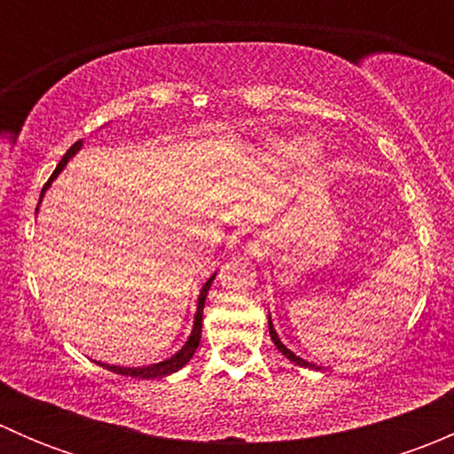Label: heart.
<instances>
[{
	"label": "heart",
	"instance_id": "obj_1",
	"mask_svg": "<svg viewBox=\"0 0 454 454\" xmlns=\"http://www.w3.org/2000/svg\"><path fill=\"white\" fill-rule=\"evenodd\" d=\"M299 153H301V146L296 145V142H290V140L270 142V155H274V158L278 160H292ZM305 160H308L309 164H316L318 162V153H316V151H308V153H305Z\"/></svg>",
	"mask_w": 454,
	"mask_h": 454
}]
</instances>
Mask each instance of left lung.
Segmentation results:
<instances>
[{
	"label": "left lung",
	"instance_id": "obj_1",
	"mask_svg": "<svg viewBox=\"0 0 454 454\" xmlns=\"http://www.w3.org/2000/svg\"><path fill=\"white\" fill-rule=\"evenodd\" d=\"M268 327H270V336H272V342L274 345H277V349L281 351L283 356H286V358H290L292 363H296V364H301V367H309V369H320V367H316V364H309V363H305L303 358H299V356L296 354H292L290 349H287L286 345H283L281 340H278V336H277V332H274V327H272V320H268Z\"/></svg>",
	"mask_w": 454,
	"mask_h": 454
}]
</instances>
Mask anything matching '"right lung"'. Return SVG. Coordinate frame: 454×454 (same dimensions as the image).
I'll return each mask as SVG.
<instances>
[{"label": "right lung", "instance_id": "right-lung-1", "mask_svg": "<svg viewBox=\"0 0 454 454\" xmlns=\"http://www.w3.org/2000/svg\"><path fill=\"white\" fill-rule=\"evenodd\" d=\"M81 149V140L79 142H74V145L70 146V149H67V153L63 155L61 158V162L57 164V168H54V173L52 176H50V180L45 182L43 184V191L48 189L50 186V182L54 180V177L59 176V173H61V168L66 167L67 164V160L72 158V155L76 153V151ZM43 191H41V195H43ZM213 278L215 277H210L208 281L204 283V287H201V292H200V301H198V314H195V325H193V332H191V338L189 340H186V345L182 347L180 351H177L176 356H171V358L168 360H164V363H158V364H151V367H138V369H129V367H114V364H100V367H105V369H109V371H114V373H121V375H127V378H140V380H153V378H162V375H168V373H173V371H177V369H182L184 367L186 363H189L191 358H193V354H195V349H198L200 347V338H201V309H204V301H206V294H208V287H210V283H213Z\"/></svg>", "mask_w": 454, "mask_h": 454}]
</instances>
